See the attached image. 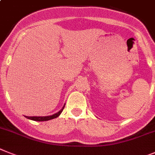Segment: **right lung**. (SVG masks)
Returning a JSON list of instances; mask_svg holds the SVG:
<instances>
[{"instance_id":"right-lung-1","label":"right lung","mask_w":155,"mask_h":155,"mask_svg":"<svg viewBox=\"0 0 155 155\" xmlns=\"http://www.w3.org/2000/svg\"><path fill=\"white\" fill-rule=\"evenodd\" d=\"M64 107L61 108L58 112L55 113L54 115H49V116H25L27 118L29 119H31V120H33V121H37V122H43V121H48V120H51V119H53V118H57L60 115L61 112H62L63 109H64Z\"/></svg>"}]
</instances>
